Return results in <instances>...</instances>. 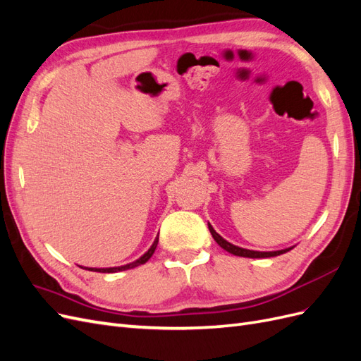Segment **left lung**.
<instances>
[{"instance_id": "left-lung-1", "label": "left lung", "mask_w": 361, "mask_h": 361, "mask_svg": "<svg viewBox=\"0 0 361 361\" xmlns=\"http://www.w3.org/2000/svg\"><path fill=\"white\" fill-rule=\"evenodd\" d=\"M209 232L211 235L214 236V239L216 241V244L223 247L226 251H228V253H232L235 256H243V257H253V259H257V257H272V256H279V255H283L286 253V251H289L290 248H285V250H279V251H253V250H245V248H241V247H236L231 243H227L226 239H223L220 235H218L212 226L209 224Z\"/></svg>"}]
</instances>
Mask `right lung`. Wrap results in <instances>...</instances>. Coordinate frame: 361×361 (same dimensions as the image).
I'll return each mask as SVG.
<instances>
[{
	"instance_id": "1",
	"label": "right lung",
	"mask_w": 361,
	"mask_h": 361,
	"mask_svg": "<svg viewBox=\"0 0 361 361\" xmlns=\"http://www.w3.org/2000/svg\"><path fill=\"white\" fill-rule=\"evenodd\" d=\"M158 245V238L155 239V243L152 244V247L146 251V253L141 256L140 259H137L135 262H133V264H128V265H123V267H114V268H85V269H90V271H96V272H117V271H125V269H130V268H135L138 265H143L146 264V262L152 257V255L155 253V248Z\"/></svg>"
}]
</instances>
